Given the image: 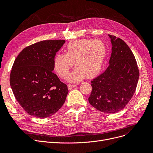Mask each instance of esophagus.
Wrapping results in <instances>:
<instances>
[{
  "instance_id": "obj_1",
  "label": "esophagus",
  "mask_w": 153,
  "mask_h": 153,
  "mask_svg": "<svg viewBox=\"0 0 153 153\" xmlns=\"http://www.w3.org/2000/svg\"><path fill=\"white\" fill-rule=\"evenodd\" d=\"M76 86H77V84H68V87L69 90H71L72 88L75 87Z\"/></svg>"
}]
</instances>
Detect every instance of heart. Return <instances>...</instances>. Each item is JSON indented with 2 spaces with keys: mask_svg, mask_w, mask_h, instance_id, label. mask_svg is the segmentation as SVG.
<instances>
[{
  "mask_svg": "<svg viewBox=\"0 0 153 153\" xmlns=\"http://www.w3.org/2000/svg\"><path fill=\"white\" fill-rule=\"evenodd\" d=\"M64 52L55 56L54 69L64 78L74 63L76 68L67 79L70 82H79L86 76L92 77L99 73L105 58L106 46L100 40L81 39L70 42Z\"/></svg>",
  "mask_w": 153,
  "mask_h": 153,
  "instance_id": "heart-1",
  "label": "heart"
}]
</instances>
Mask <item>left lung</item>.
<instances>
[{
  "instance_id": "left-lung-1",
  "label": "left lung",
  "mask_w": 153,
  "mask_h": 153,
  "mask_svg": "<svg viewBox=\"0 0 153 153\" xmlns=\"http://www.w3.org/2000/svg\"><path fill=\"white\" fill-rule=\"evenodd\" d=\"M111 43L109 66L91 81V105L106 114L123 109L132 98L140 73L133 53L123 39L108 35Z\"/></svg>"
}]
</instances>
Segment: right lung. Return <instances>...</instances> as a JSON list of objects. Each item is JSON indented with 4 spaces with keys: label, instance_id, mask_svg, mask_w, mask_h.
<instances>
[{
    "label": "right lung",
    "instance_id": "right-lung-1",
    "mask_svg": "<svg viewBox=\"0 0 153 153\" xmlns=\"http://www.w3.org/2000/svg\"><path fill=\"white\" fill-rule=\"evenodd\" d=\"M65 40H44L26 47L15 59L10 84L26 112L38 118L56 113L65 102L68 89L53 71L54 58Z\"/></svg>",
    "mask_w": 153,
    "mask_h": 153
}]
</instances>
